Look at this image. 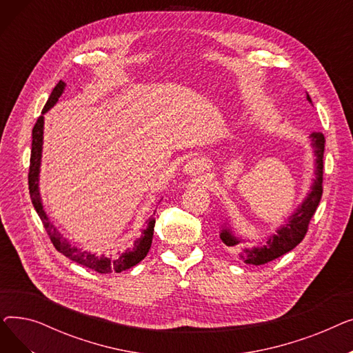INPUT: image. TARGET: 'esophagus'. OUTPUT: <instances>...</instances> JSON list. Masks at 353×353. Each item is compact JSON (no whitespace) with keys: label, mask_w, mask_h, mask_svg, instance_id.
I'll list each match as a JSON object with an SVG mask.
<instances>
[{"label":"esophagus","mask_w":353,"mask_h":353,"mask_svg":"<svg viewBox=\"0 0 353 353\" xmlns=\"http://www.w3.org/2000/svg\"><path fill=\"white\" fill-rule=\"evenodd\" d=\"M205 170H206V164H205V161L200 160V159L189 160L186 164H184V169H183V172L186 173L188 176H190V177L199 176Z\"/></svg>","instance_id":"34e87169"}]
</instances>
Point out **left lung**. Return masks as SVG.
Returning <instances> with one entry per match:
<instances>
[{
  "label": "left lung",
  "instance_id": "8db88e82",
  "mask_svg": "<svg viewBox=\"0 0 353 353\" xmlns=\"http://www.w3.org/2000/svg\"><path fill=\"white\" fill-rule=\"evenodd\" d=\"M306 100L312 104V100L306 92ZM312 153L314 157L313 161V174L310 188L301 201V205L296 206V209L289 214V217L285 220V223L276 229L274 233L268 234L265 239L259 240V242L253 246H248V243H253V239L240 236L234 228L232 226L230 220L226 217L223 223L220 225V240L228 248L236 249L242 246V250L237 253V257L240 261H243L246 265L261 266L265 263H269L274 259L281 257L290 252L298 246L306 232L309 221L312 216L316 212L319 201L322 197V181H323V152H325V137L322 133H312L309 136Z\"/></svg>",
  "mask_w": 353,
  "mask_h": 353
}]
</instances>
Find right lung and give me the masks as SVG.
I'll list each match as a JSON object with an SVG mask.
<instances>
[{
  "label": "right lung",
  "mask_w": 353,
  "mask_h": 353,
  "mask_svg": "<svg viewBox=\"0 0 353 353\" xmlns=\"http://www.w3.org/2000/svg\"><path fill=\"white\" fill-rule=\"evenodd\" d=\"M65 83L60 81L54 87L48 101L43 108V114L37 120L32 128V148H31V159H30V173H28V188L30 196L34 205L35 212L39 213L43 225L51 239L52 245L60 253H63L70 261L76 262L84 268L96 270L99 273H120L127 269H132L137 263H140L147 256L148 250L152 248L153 233H154V213L153 216L145 220V228L141 230V234L136 237L132 243H128L123 248H117L108 253L97 254L90 250H84L80 246L71 245L70 240L64 237V234L55 228V225L50 220L40 192V172H41V157H43V143H44V114L59 103V99L63 96L65 90ZM161 200V199H160ZM160 203V201H159Z\"/></svg>",
  "instance_id": "1"
}]
</instances>
